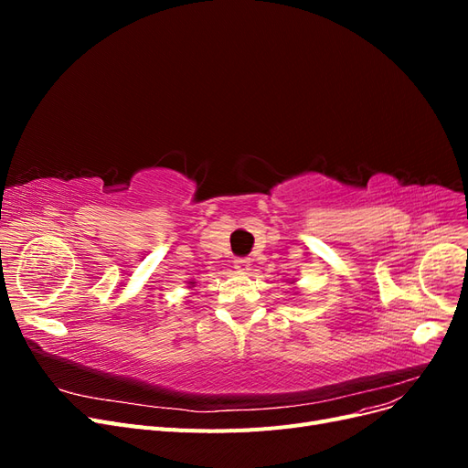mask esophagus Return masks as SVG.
<instances>
[{"mask_svg":"<svg viewBox=\"0 0 468 468\" xmlns=\"http://www.w3.org/2000/svg\"><path fill=\"white\" fill-rule=\"evenodd\" d=\"M250 265H251V261H250L248 258H238V260H234V267L238 269L239 273L250 271Z\"/></svg>","mask_w":468,"mask_h":468,"instance_id":"esophagus-1","label":"esophagus"}]
</instances>
